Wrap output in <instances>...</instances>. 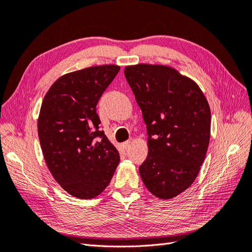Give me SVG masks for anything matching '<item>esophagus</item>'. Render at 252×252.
I'll list each match as a JSON object with an SVG mask.
<instances>
[{
	"label": "esophagus",
	"instance_id": "1",
	"mask_svg": "<svg viewBox=\"0 0 252 252\" xmlns=\"http://www.w3.org/2000/svg\"><path fill=\"white\" fill-rule=\"evenodd\" d=\"M130 143H131V141H130V140L125 141V142H123V143H122V147L124 148V149H128V147H129Z\"/></svg>",
	"mask_w": 252,
	"mask_h": 252
}]
</instances>
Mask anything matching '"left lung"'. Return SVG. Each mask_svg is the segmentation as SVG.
<instances>
[{"label":"left lung","instance_id":"left-lung-1","mask_svg":"<svg viewBox=\"0 0 252 252\" xmlns=\"http://www.w3.org/2000/svg\"><path fill=\"white\" fill-rule=\"evenodd\" d=\"M148 130L149 153L139 172L154 196L170 199L196 179L210 139L211 112L199 86L168 65L124 69Z\"/></svg>","mask_w":252,"mask_h":252}]
</instances>
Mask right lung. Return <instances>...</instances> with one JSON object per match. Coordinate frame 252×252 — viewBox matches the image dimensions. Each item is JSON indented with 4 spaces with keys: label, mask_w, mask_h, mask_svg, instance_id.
<instances>
[{
    "label": "right lung",
    "mask_w": 252,
    "mask_h": 252,
    "mask_svg": "<svg viewBox=\"0 0 252 252\" xmlns=\"http://www.w3.org/2000/svg\"><path fill=\"white\" fill-rule=\"evenodd\" d=\"M120 65L70 72L55 81L43 99L37 132L54 179L70 195L91 199L109 186L120 154L103 130L96 105Z\"/></svg>",
    "instance_id": "obj_1"
}]
</instances>
